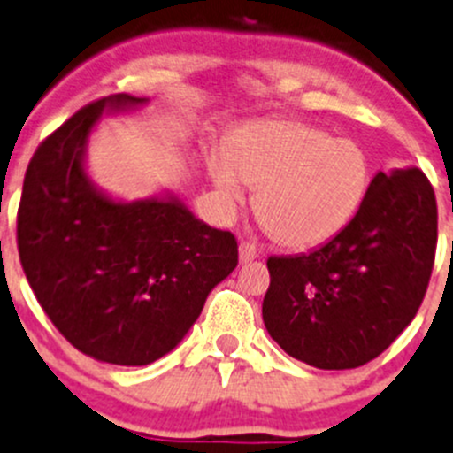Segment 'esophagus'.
Returning <instances> with one entry per match:
<instances>
[{"label": "esophagus", "instance_id": "1", "mask_svg": "<svg viewBox=\"0 0 453 453\" xmlns=\"http://www.w3.org/2000/svg\"><path fill=\"white\" fill-rule=\"evenodd\" d=\"M239 256H241V263H250V260L258 258V250H256L254 242L241 241L239 242Z\"/></svg>", "mask_w": 453, "mask_h": 453}]
</instances>
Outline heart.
Here are the masks:
<instances>
[{
	"label": "heart",
	"mask_w": 453,
	"mask_h": 453,
	"mask_svg": "<svg viewBox=\"0 0 453 453\" xmlns=\"http://www.w3.org/2000/svg\"><path fill=\"white\" fill-rule=\"evenodd\" d=\"M226 156L230 165L219 158L211 163L223 202L232 208L242 202L239 179L256 188V221L271 241L288 250L334 239L360 211L371 187L365 147L354 139H332L306 121L242 127L227 142Z\"/></svg>",
	"instance_id": "obj_1"
}]
</instances>
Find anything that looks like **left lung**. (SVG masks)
<instances>
[{
	"mask_svg": "<svg viewBox=\"0 0 453 453\" xmlns=\"http://www.w3.org/2000/svg\"><path fill=\"white\" fill-rule=\"evenodd\" d=\"M436 239L439 211L426 173L417 166L380 171L360 211L330 242L266 260V332L317 369H356L378 358L426 297Z\"/></svg>",
	"mask_w": 453,
	"mask_h": 453,
	"instance_id": "left-lung-1",
	"label": "left lung"
}]
</instances>
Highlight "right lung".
I'll list each match as a JSON object with an SVG mask.
<instances>
[{
  "mask_svg": "<svg viewBox=\"0 0 453 453\" xmlns=\"http://www.w3.org/2000/svg\"><path fill=\"white\" fill-rule=\"evenodd\" d=\"M142 102L112 95L66 119L36 147L17 211L19 260L50 321L82 354L123 366L169 354L239 263L234 234L175 199L114 203L90 187V127L108 106Z\"/></svg>",
  "mask_w": 453,
  "mask_h": 453,
  "instance_id": "1",
  "label": "right lung"
}]
</instances>
